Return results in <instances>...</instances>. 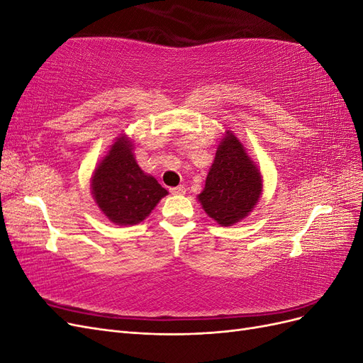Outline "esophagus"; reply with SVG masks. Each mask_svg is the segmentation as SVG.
<instances>
[{
	"instance_id": "esophagus-1",
	"label": "esophagus",
	"mask_w": 363,
	"mask_h": 363,
	"mask_svg": "<svg viewBox=\"0 0 363 363\" xmlns=\"http://www.w3.org/2000/svg\"><path fill=\"white\" fill-rule=\"evenodd\" d=\"M169 192L172 195H183L186 192V188H184V186H177V188H171Z\"/></svg>"
}]
</instances>
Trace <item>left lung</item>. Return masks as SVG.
<instances>
[{
  "mask_svg": "<svg viewBox=\"0 0 363 363\" xmlns=\"http://www.w3.org/2000/svg\"><path fill=\"white\" fill-rule=\"evenodd\" d=\"M262 179L242 144L228 133L218 145L199 200L204 212L218 224L232 225L245 218L259 201Z\"/></svg>",
  "mask_w": 363,
  "mask_h": 363,
  "instance_id": "obj_1",
  "label": "left lung"
}]
</instances>
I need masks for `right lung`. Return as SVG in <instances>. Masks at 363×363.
I'll return each mask as SVG.
<instances>
[{
	"label": "right lung",
	"mask_w": 363,
	"mask_h": 363,
	"mask_svg": "<svg viewBox=\"0 0 363 363\" xmlns=\"http://www.w3.org/2000/svg\"><path fill=\"white\" fill-rule=\"evenodd\" d=\"M92 194L112 223L133 225L144 221L168 192L139 168L131 142L123 136L95 169Z\"/></svg>",
	"instance_id": "right-lung-1"
}]
</instances>
